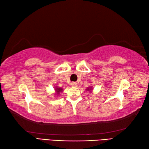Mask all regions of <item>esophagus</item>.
Listing matches in <instances>:
<instances>
[{
    "instance_id": "esophagus-1",
    "label": "esophagus",
    "mask_w": 149,
    "mask_h": 149,
    "mask_svg": "<svg viewBox=\"0 0 149 149\" xmlns=\"http://www.w3.org/2000/svg\"><path fill=\"white\" fill-rule=\"evenodd\" d=\"M77 84L76 82H72L71 83V86H72V87H75V86H77Z\"/></svg>"
}]
</instances>
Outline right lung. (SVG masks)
<instances>
[{
    "label": "right lung",
    "mask_w": 149,
    "mask_h": 149,
    "mask_svg": "<svg viewBox=\"0 0 149 149\" xmlns=\"http://www.w3.org/2000/svg\"><path fill=\"white\" fill-rule=\"evenodd\" d=\"M57 90L56 91H57L58 93H59L60 92H62V88H57Z\"/></svg>",
    "instance_id": "obj_1"
}]
</instances>
